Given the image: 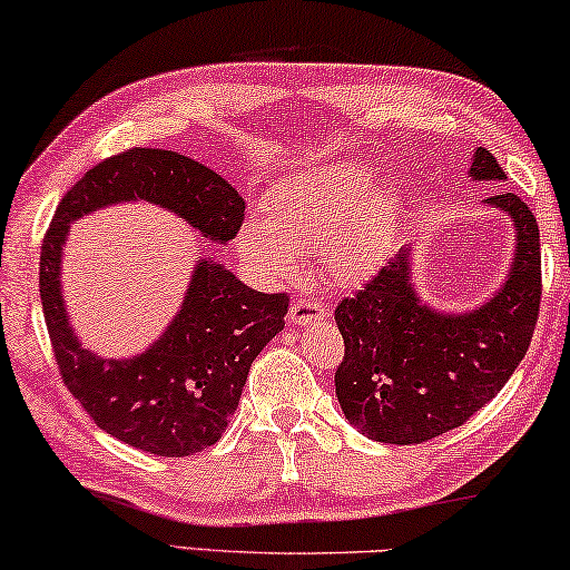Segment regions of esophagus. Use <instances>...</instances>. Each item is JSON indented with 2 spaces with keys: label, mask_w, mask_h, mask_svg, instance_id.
<instances>
[{
  "label": "esophagus",
  "mask_w": 570,
  "mask_h": 570,
  "mask_svg": "<svg viewBox=\"0 0 570 570\" xmlns=\"http://www.w3.org/2000/svg\"><path fill=\"white\" fill-rule=\"evenodd\" d=\"M327 316H330V308L324 306V303L312 301V298H295L287 320H291L293 327H306V324L324 322Z\"/></svg>",
  "instance_id": "esophagus-1"
}]
</instances>
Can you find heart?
<instances>
[{
  "label": "heart",
  "mask_w": 570,
  "mask_h": 570,
  "mask_svg": "<svg viewBox=\"0 0 570 570\" xmlns=\"http://www.w3.org/2000/svg\"><path fill=\"white\" fill-rule=\"evenodd\" d=\"M374 183L361 161L295 173L267 196L264 217L240 227V256L262 277L279 279L298 269L301 254L320 250L335 283H366L387 262L401 214V196Z\"/></svg>",
  "instance_id": "1"
}]
</instances>
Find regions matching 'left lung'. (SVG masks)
<instances>
[{"label":"left lung","instance_id":"left-lung-1","mask_svg":"<svg viewBox=\"0 0 570 570\" xmlns=\"http://www.w3.org/2000/svg\"><path fill=\"white\" fill-rule=\"evenodd\" d=\"M474 180H505L490 151H474ZM515 227V254L505 283L471 312L426 306L411 283V248L353 298L335 308L345 340L335 393L345 419L368 440L419 445L455 430L505 387L527 356L542 298L537 217L515 194L484 202Z\"/></svg>","mask_w":570,"mask_h":570}]
</instances>
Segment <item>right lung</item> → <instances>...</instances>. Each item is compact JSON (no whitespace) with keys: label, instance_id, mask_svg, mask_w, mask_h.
<instances>
[{"label":"right lung","instance_id":"obj_1","mask_svg":"<svg viewBox=\"0 0 570 570\" xmlns=\"http://www.w3.org/2000/svg\"><path fill=\"white\" fill-rule=\"evenodd\" d=\"M149 202L227 243L246 202L225 177L165 149H130L99 161L62 202L41 243L39 285L51 348L72 397L99 430L144 453L183 458L212 448L238 409L254 358L285 327L287 293H258L225 264L198 258L180 312L132 358H101L80 345L62 298V246L83 214Z\"/></svg>","mask_w":570,"mask_h":570}]
</instances>
